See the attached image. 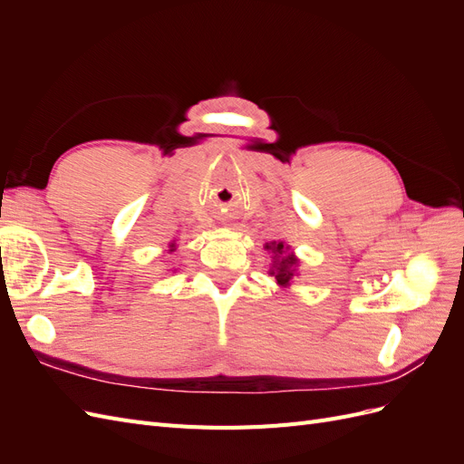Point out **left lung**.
I'll list each match as a JSON object with an SVG mask.
<instances>
[{"mask_svg":"<svg viewBox=\"0 0 464 464\" xmlns=\"http://www.w3.org/2000/svg\"><path fill=\"white\" fill-rule=\"evenodd\" d=\"M266 249H273L275 256H283L285 246H283V242H278V244L273 242V244H266ZM294 265H296V257H294V256H286L280 261H275V265H273L275 271L271 275H275L278 285L286 286L290 283V278L294 276V269H292Z\"/></svg>","mask_w":464,"mask_h":464,"instance_id":"8db88e82","label":"left lung"}]
</instances>
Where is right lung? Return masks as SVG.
<instances>
[{"label":"right lung","instance_id":"obj_1","mask_svg":"<svg viewBox=\"0 0 464 464\" xmlns=\"http://www.w3.org/2000/svg\"><path fill=\"white\" fill-rule=\"evenodd\" d=\"M172 247H174V244H172Z\"/></svg>","mask_w":464,"mask_h":464}]
</instances>
